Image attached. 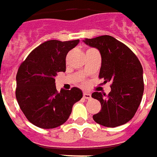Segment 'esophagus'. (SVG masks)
Listing matches in <instances>:
<instances>
[{
    "instance_id": "1",
    "label": "esophagus",
    "mask_w": 157,
    "mask_h": 157,
    "mask_svg": "<svg viewBox=\"0 0 157 157\" xmlns=\"http://www.w3.org/2000/svg\"><path fill=\"white\" fill-rule=\"evenodd\" d=\"M83 98H84V99H91V94H90V93L83 92Z\"/></svg>"
}]
</instances>
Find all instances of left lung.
Listing matches in <instances>:
<instances>
[{
    "instance_id": "left-lung-1",
    "label": "left lung",
    "mask_w": 157,
    "mask_h": 157,
    "mask_svg": "<svg viewBox=\"0 0 157 157\" xmlns=\"http://www.w3.org/2000/svg\"><path fill=\"white\" fill-rule=\"evenodd\" d=\"M87 45L96 48L101 54L99 78L111 82V91L94 92L101 109L93 115L96 123L106 127H116L130 121L141 102L144 92L143 68L136 54L123 42L108 35L85 38Z\"/></svg>"
}]
</instances>
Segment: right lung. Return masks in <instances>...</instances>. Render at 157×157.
Returning a JSON list of instances; mask_svg holds the SVG:
<instances>
[{"instance_id": "obj_1", "label": "right lung", "mask_w": 157, "mask_h": 157, "mask_svg": "<svg viewBox=\"0 0 157 157\" xmlns=\"http://www.w3.org/2000/svg\"><path fill=\"white\" fill-rule=\"evenodd\" d=\"M79 40H50L33 49L21 63L17 74L16 98L26 118L42 129L65 123L73 105L83 97L76 87L58 92L55 76L66 71V56Z\"/></svg>"}]
</instances>
